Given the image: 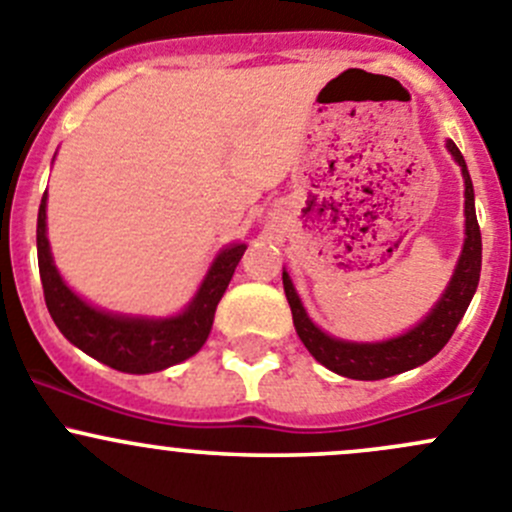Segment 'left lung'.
Listing matches in <instances>:
<instances>
[{
	"label": "left lung",
	"instance_id": "left-lung-1",
	"mask_svg": "<svg viewBox=\"0 0 512 512\" xmlns=\"http://www.w3.org/2000/svg\"><path fill=\"white\" fill-rule=\"evenodd\" d=\"M446 146L448 151H451V156L456 158V163L461 165L463 180H466V242H463L461 260H458L456 272H453L443 297L438 299L436 307L428 312V317L423 319L421 324H416L411 332L389 339V342L376 344L342 342V339L329 337V334H324L322 329L307 317L297 292H294L292 280H289L287 272H282V285H285L289 309H292V322L299 339H302L304 347L309 349V354H312L319 364L332 369L334 374H342L347 376V379L376 381L426 364L428 359H433V356L446 347L448 339L456 332L458 322H461L463 314H466L473 294H476L483 245H480V227L476 218V205H473V183L471 175H468L466 160H463L456 143L448 141Z\"/></svg>",
	"mask_w": 512,
	"mask_h": 512
}]
</instances>
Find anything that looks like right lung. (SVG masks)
Returning <instances> with one entry per match:
<instances>
[{
  "instance_id": "1",
  "label": "right lung",
  "mask_w": 512,
  "mask_h": 512,
  "mask_svg": "<svg viewBox=\"0 0 512 512\" xmlns=\"http://www.w3.org/2000/svg\"><path fill=\"white\" fill-rule=\"evenodd\" d=\"M245 247L230 245L215 257L198 294L178 317H123L91 307L64 285L46 240V193L41 198L39 220H36L39 275L51 319L74 347L126 374H153L200 352L213 329L215 309L230 285L232 272Z\"/></svg>"
}]
</instances>
